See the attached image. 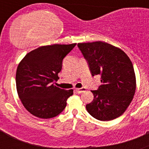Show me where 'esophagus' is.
I'll list each match as a JSON object with an SVG mask.
<instances>
[{
    "label": "esophagus",
    "mask_w": 149,
    "mask_h": 149,
    "mask_svg": "<svg viewBox=\"0 0 149 149\" xmlns=\"http://www.w3.org/2000/svg\"><path fill=\"white\" fill-rule=\"evenodd\" d=\"M76 92L78 93H84V92H85L86 91V89L85 88H80V89H75Z\"/></svg>",
    "instance_id": "34e87169"
}]
</instances>
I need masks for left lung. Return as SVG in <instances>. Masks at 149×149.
Here are the masks:
<instances>
[{"label": "left lung", "instance_id": "obj_1", "mask_svg": "<svg viewBox=\"0 0 149 149\" xmlns=\"http://www.w3.org/2000/svg\"><path fill=\"white\" fill-rule=\"evenodd\" d=\"M92 75H101V85L93 90L94 98L86 105L95 119L110 121L125 113L136 90V76L131 60L120 48L101 41L78 43Z\"/></svg>", "mask_w": 149, "mask_h": 149}]
</instances>
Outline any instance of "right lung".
I'll return each instance as SVG.
<instances>
[{
  "label": "right lung",
  "mask_w": 149,
  "mask_h": 149,
  "mask_svg": "<svg viewBox=\"0 0 149 149\" xmlns=\"http://www.w3.org/2000/svg\"><path fill=\"white\" fill-rule=\"evenodd\" d=\"M76 45L54 44L30 51L17 68L15 81L18 97L26 110L41 119H51L63 112L73 89L54 85L59 79L63 58Z\"/></svg>",
  "instance_id": "right-lung-1"
}]
</instances>
